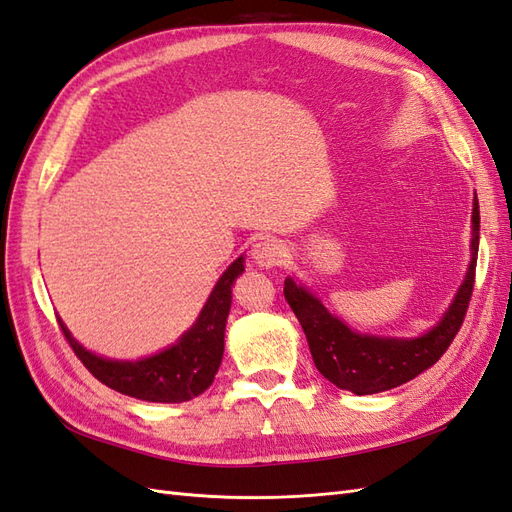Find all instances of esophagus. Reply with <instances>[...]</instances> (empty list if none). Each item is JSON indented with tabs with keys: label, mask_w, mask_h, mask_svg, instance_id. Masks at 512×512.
Segmentation results:
<instances>
[{
	"label": "esophagus",
	"mask_w": 512,
	"mask_h": 512,
	"mask_svg": "<svg viewBox=\"0 0 512 512\" xmlns=\"http://www.w3.org/2000/svg\"><path fill=\"white\" fill-rule=\"evenodd\" d=\"M253 261L259 268H274L281 266L285 259V246L279 240L264 238L253 246Z\"/></svg>",
	"instance_id": "1"
}]
</instances>
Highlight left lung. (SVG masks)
Returning <instances> with one entry per match:
<instances>
[{
  "label": "left lung",
  "instance_id": "left-lung-1",
  "mask_svg": "<svg viewBox=\"0 0 512 512\" xmlns=\"http://www.w3.org/2000/svg\"><path fill=\"white\" fill-rule=\"evenodd\" d=\"M480 240V209L474 196L471 212V261L465 279L441 320L419 337H378L352 331L326 309L320 298L292 277L285 279L283 294L307 335L309 350L318 372L339 389H348L357 396H370L413 381L417 374L435 365L454 335L458 333L467 313L476 277Z\"/></svg>",
  "mask_w": 512,
  "mask_h": 512
}]
</instances>
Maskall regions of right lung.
Returning <instances> with one entry per match:
<instances>
[{"label": "right lung", "instance_id": "1", "mask_svg": "<svg viewBox=\"0 0 512 512\" xmlns=\"http://www.w3.org/2000/svg\"><path fill=\"white\" fill-rule=\"evenodd\" d=\"M244 272V257H238L222 272L199 318L173 346L138 361L99 357L86 350L58 318L60 329L73 352L97 381L125 396L147 402H186L214 383L225 352V326L231 309V285Z\"/></svg>", "mask_w": 512, "mask_h": 512}]
</instances>
